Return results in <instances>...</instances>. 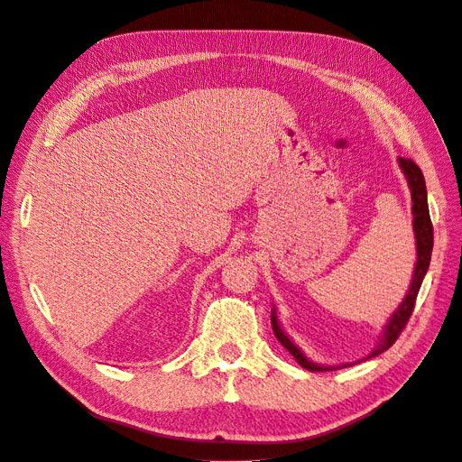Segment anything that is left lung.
<instances>
[{
  "label": "left lung",
  "mask_w": 462,
  "mask_h": 462,
  "mask_svg": "<svg viewBox=\"0 0 462 462\" xmlns=\"http://www.w3.org/2000/svg\"><path fill=\"white\" fill-rule=\"evenodd\" d=\"M397 162H399L401 172H403L405 178H407V186L411 189V201H412V232H414V242H416V263H414V271H412V280H411L409 291L403 297V301L399 303V307L393 310V315L390 317V320L385 322L382 336L378 337L374 349H372L366 356H363V359L355 361V363L368 361V359H372V356L383 353L385 349H390L395 344V339L399 337L401 330L405 328L407 320L411 319L416 295H419L422 280L428 273L430 259H431V247H434V228H431V222H430L428 193H426V182H424L422 171L416 167V162L411 161V159L399 157ZM271 324H273V332H274L276 339L293 355V359L307 370L324 372V370L347 368V366L355 365V363H344V365H337V366H330V365H319L315 361H310L309 356L300 349V346H297L295 341L286 334V330L280 326L274 305H273V310H271Z\"/></svg>",
  "instance_id": "obj_1"
}]
</instances>
